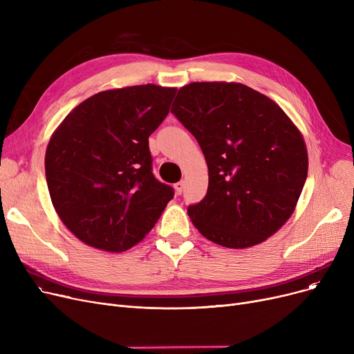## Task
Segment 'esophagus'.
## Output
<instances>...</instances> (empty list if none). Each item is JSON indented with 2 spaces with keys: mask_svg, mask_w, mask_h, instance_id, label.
<instances>
[{
  "mask_svg": "<svg viewBox=\"0 0 354 354\" xmlns=\"http://www.w3.org/2000/svg\"><path fill=\"white\" fill-rule=\"evenodd\" d=\"M183 187H185V183H183V180H180V182L175 183V192H176L178 195H180V194H182V191H183Z\"/></svg>",
  "mask_w": 354,
  "mask_h": 354,
  "instance_id": "obj_1",
  "label": "esophagus"
}]
</instances>
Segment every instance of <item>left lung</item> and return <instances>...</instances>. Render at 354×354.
<instances>
[{
  "label": "left lung",
  "instance_id": "left-lung-1",
  "mask_svg": "<svg viewBox=\"0 0 354 354\" xmlns=\"http://www.w3.org/2000/svg\"><path fill=\"white\" fill-rule=\"evenodd\" d=\"M171 111L208 165V192L188 208L195 228L227 248L264 243L292 215L307 178L299 127L274 100L234 82L183 86Z\"/></svg>",
  "mask_w": 354,
  "mask_h": 354
}]
</instances>
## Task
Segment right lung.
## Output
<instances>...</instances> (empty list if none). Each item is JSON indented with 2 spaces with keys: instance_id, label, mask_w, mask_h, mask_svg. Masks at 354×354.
<instances>
[{
  "instance_id": "right-lung-1",
  "label": "right lung",
  "mask_w": 354,
  "mask_h": 354,
  "mask_svg": "<svg viewBox=\"0 0 354 354\" xmlns=\"http://www.w3.org/2000/svg\"><path fill=\"white\" fill-rule=\"evenodd\" d=\"M175 87L99 91L74 107L46 151L53 207L88 247L123 252L146 236L174 198L152 174L149 136L169 113Z\"/></svg>"
}]
</instances>
